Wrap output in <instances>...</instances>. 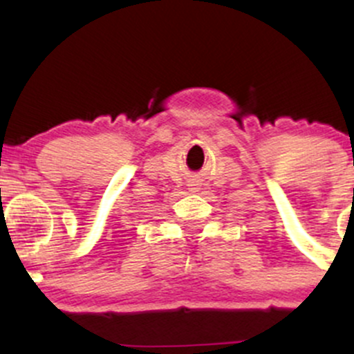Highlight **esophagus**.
I'll return each mask as SVG.
<instances>
[{"instance_id":"esophagus-1","label":"esophagus","mask_w":354,"mask_h":354,"mask_svg":"<svg viewBox=\"0 0 354 354\" xmlns=\"http://www.w3.org/2000/svg\"><path fill=\"white\" fill-rule=\"evenodd\" d=\"M191 189H193V188H191Z\"/></svg>"}]
</instances>
